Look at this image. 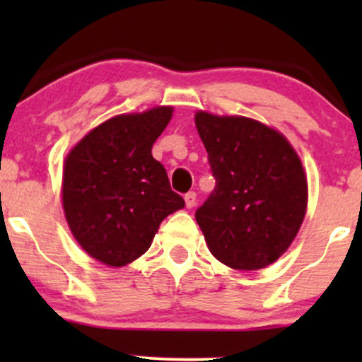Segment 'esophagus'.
I'll use <instances>...</instances> for the list:
<instances>
[{
  "instance_id": "34e87169",
  "label": "esophagus",
  "mask_w": 362,
  "mask_h": 362,
  "mask_svg": "<svg viewBox=\"0 0 362 362\" xmlns=\"http://www.w3.org/2000/svg\"><path fill=\"white\" fill-rule=\"evenodd\" d=\"M184 199H185V206L187 207H194L195 206V201H197V194H195V192H187Z\"/></svg>"
}]
</instances>
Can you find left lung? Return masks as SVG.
Listing matches in <instances>:
<instances>
[{
	"instance_id": "obj_1",
	"label": "left lung",
	"mask_w": 362,
	"mask_h": 362,
	"mask_svg": "<svg viewBox=\"0 0 362 362\" xmlns=\"http://www.w3.org/2000/svg\"><path fill=\"white\" fill-rule=\"evenodd\" d=\"M216 187L195 211L207 247L236 271L267 267L300 231L308 184L300 156L276 129L197 112Z\"/></svg>"
}]
</instances>
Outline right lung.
Returning <instances> with one entry per match:
<instances>
[{"label": "right lung", "instance_id": "right-lung-1", "mask_svg": "<svg viewBox=\"0 0 362 362\" xmlns=\"http://www.w3.org/2000/svg\"><path fill=\"white\" fill-rule=\"evenodd\" d=\"M172 107L124 114L95 127L64 161L62 207L90 257L122 267L143 255L161 221L185 206L151 155Z\"/></svg>", "mask_w": 362, "mask_h": 362}]
</instances>
